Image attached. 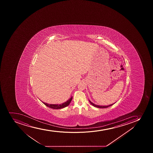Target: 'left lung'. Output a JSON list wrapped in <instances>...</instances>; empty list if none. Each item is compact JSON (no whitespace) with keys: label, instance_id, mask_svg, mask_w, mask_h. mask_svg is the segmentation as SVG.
I'll return each instance as SVG.
<instances>
[{"label":"left lung","instance_id":"1","mask_svg":"<svg viewBox=\"0 0 153 153\" xmlns=\"http://www.w3.org/2000/svg\"><path fill=\"white\" fill-rule=\"evenodd\" d=\"M90 103H91V105H92L93 106L95 107L99 108H106L109 107L110 106H112L114 104H112L109 105L108 106H99V105H97L94 104V103H93L92 102H91L89 100Z\"/></svg>","mask_w":153,"mask_h":153}]
</instances>
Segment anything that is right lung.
I'll use <instances>...</instances> for the list:
<instances>
[{
    "label": "right lung",
    "mask_w": 153,
    "mask_h": 153,
    "mask_svg": "<svg viewBox=\"0 0 153 153\" xmlns=\"http://www.w3.org/2000/svg\"><path fill=\"white\" fill-rule=\"evenodd\" d=\"M72 99V97H71V98H70L69 100H67L66 102H65L64 103L61 104H49L47 103L43 102L44 105H45L46 106H47L48 107L52 109H62L63 108L66 107L67 106H68L69 105L70 103L71 102V100Z\"/></svg>",
    "instance_id": "obj_1"
}]
</instances>
